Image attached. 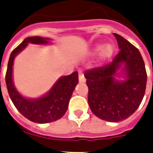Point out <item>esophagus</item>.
<instances>
[{
    "label": "esophagus",
    "instance_id": "obj_1",
    "mask_svg": "<svg viewBox=\"0 0 153 153\" xmlns=\"http://www.w3.org/2000/svg\"><path fill=\"white\" fill-rule=\"evenodd\" d=\"M79 78L80 82H86V79H85V77H84L83 73L82 71L79 72Z\"/></svg>",
    "mask_w": 153,
    "mask_h": 153
}]
</instances>
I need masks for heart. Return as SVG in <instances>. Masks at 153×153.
<instances>
[{
  "mask_svg": "<svg viewBox=\"0 0 153 153\" xmlns=\"http://www.w3.org/2000/svg\"><path fill=\"white\" fill-rule=\"evenodd\" d=\"M114 46L110 44H105V46H102L101 44H97L93 49V53H98L100 51V59L101 60L108 59L109 58L111 57V55L114 53Z\"/></svg>",
  "mask_w": 153,
  "mask_h": 153,
  "instance_id": "obj_1",
  "label": "heart"
}]
</instances>
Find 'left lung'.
Here are the masks:
<instances>
[{
  "mask_svg": "<svg viewBox=\"0 0 153 153\" xmlns=\"http://www.w3.org/2000/svg\"><path fill=\"white\" fill-rule=\"evenodd\" d=\"M114 35L120 48L118 54L108 64L86 71L84 76L92 113L104 121L118 122L131 116L142 102L147 73L139 50L120 35ZM121 63H125L127 79L120 83L114 76Z\"/></svg>",
  "mask_w": 153,
  "mask_h": 153,
  "instance_id": "8db88e82",
  "label": "left lung"
}]
</instances>
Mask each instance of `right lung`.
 <instances>
[{
    "instance_id": "right-lung-1",
    "label": "right lung",
    "mask_w": 153,
    "mask_h": 153,
    "mask_svg": "<svg viewBox=\"0 0 153 153\" xmlns=\"http://www.w3.org/2000/svg\"><path fill=\"white\" fill-rule=\"evenodd\" d=\"M28 43L48 44V40L39 36L27 37L11 53L5 74V82L11 100L23 116L36 123L44 124L61 118L68 108L69 101L79 82L78 72L62 77L46 95L37 99H27L18 93L13 83V65L14 58Z\"/></svg>"
}]
</instances>
